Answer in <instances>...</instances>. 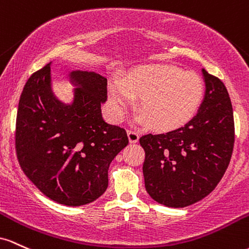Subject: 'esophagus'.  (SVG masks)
Here are the masks:
<instances>
[{"mask_svg": "<svg viewBox=\"0 0 249 249\" xmlns=\"http://www.w3.org/2000/svg\"><path fill=\"white\" fill-rule=\"evenodd\" d=\"M139 132L135 129H129L128 130V139H129L130 143H135V142L139 141Z\"/></svg>", "mask_w": 249, "mask_h": 249, "instance_id": "34e87169", "label": "esophagus"}]
</instances>
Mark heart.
Returning a JSON list of instances; mask_svg holds the SVG:
<instances>
[{"label":"heart","mask_w":249,"mask_h":249,"mask_svg":"<svg viewBox=\"0 0 249 249\" xmlns=\"http://www.w3.org/2000/svg\"><path fill=\"white\" fill-rule=\"evenodd\" d=\"M205 83L196 72L173 64H148L128 74L125 82L114 79L109 95L114 111L120 115L135 96L140 97L141 121L154 129L167 130L185 124L202 102Z\"/></svg>","instance_id":"heart-1"}]
</instances>
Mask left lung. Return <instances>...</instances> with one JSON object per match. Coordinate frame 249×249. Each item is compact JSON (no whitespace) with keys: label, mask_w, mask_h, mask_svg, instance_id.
<instances>
[{"label":"left lung","mask_w":249,"mask_h":249,"mask_svg":"<svg viewBox=\"0 0 249 249\" xmlns=\"http://www.w3.org/2000/svg\"><path fill=\"white\" fill-rule=\"evenodd\" d=\"M206 91L189 122L140 138L144 186L156 202L182 208L206 197L220 182L234 147L233 107L219 77L202 69Z\"/></svg>","instance_id":"obj_1"}]
</instances>
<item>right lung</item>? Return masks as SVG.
<instances>
[{"label": "right lung", "mask_w": 249, "mask_h": 249, "mask_svg": "<svg viewBox=\"0 0 249 249\" xmlns=\"http://www.w3.org/2000/svg\"><path fill=\"white\" fill-rule=\"evenodd\" d=\"M71 105H63L50 88V63L27 81L18 102L15 148L27 178L55 202L83 206L108 187L110 162L128 144L124 128L107 124V79L72 71Z\"/></svg>", "instance_id": "obj_1"}]
</instances>
